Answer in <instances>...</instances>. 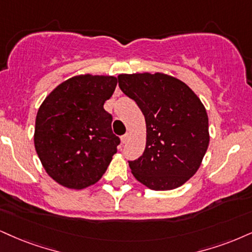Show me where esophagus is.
Wrapping results in <instances>:
<instances>
[{
    "label": "esophagus",
    "mask_w": 252,
    "mask_h": 252,
    "mask_svg": "<svg viewBox=\"0 0 252 252\" xmlns=\"http://www.w3.org/2000/svg\"><path fill=\"white\" fill-rule=\"evenodd\" d=\"M128 134H124L123 136H121V142H123V144H126L127 141H128Z\"/></svg>",
    "instance_id": "esophagus-1"
}]
</instances>
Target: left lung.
Here are the masks:
<instances>
[{"label": "left lung", "instance_id": "left-lung-1", "mask_svg": "<svg viewBox=\"0 0 252 252\" xmlns=\"http://www.w3.org/2000/svg\"><path fill=\"white\" fill-rule=\"evenodd\" d=\"M119 88L145 116L147 139L139 159L128 161L134 178L153 190H170L196 173L209 145L208 116L181 80L163 73L118 76Z\"/></svg>", "mask_w": 252, "mask_h": 252}]
</instances>
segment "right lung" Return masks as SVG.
Returning a JSON list of instances; mask_svg holds the SVG:
<instances>
[{"label": "right lung", "mask_w": 252, "mask_h": 252, "mask_svg": "<svg viewBox=\"0 0 252 252\" xmlns=\"http://www.w3.org/2000/svg\"><path fill=\"white\" fill-rule=\"evenodd\" d=\"M117 78L80 74L65 80L40 105L36 117L35 148L46 173L64 187L83 189L106 172L119 136L104 104Z\"/></svg>", "instance_id": "1"}]
</instances>
